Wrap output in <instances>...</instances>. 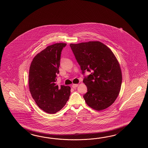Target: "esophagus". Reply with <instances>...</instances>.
<instances>
[{"label": "esophagus", "instance_id": "1", "mask_svg": "<svg viewBox=\"0 0 148 148\" xmlns=\"http://www.w3.org/2000/svg\"><path fill=\"white\" fill-rule=\"evenodd\" d=\"M78 84H73V85H72V87H73V88H75L78 86Z\"/></svg>", "mask_w": 148, "mask_h": 148}]
</instances>
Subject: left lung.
<instances>
[{
    "label": "left lung",
    "instance_id": "1",
    "mask_svg": "<svg viewBox=\"0 0 148 148\" xmlns=\"http://www.w3.org/2000/svg\"><path fill=\"white\" fill-rule=\"evenodd\" d=\"M70 46L82 73L91 72L83 80L87 87L83 96L86 104L98 111L110 107L118 97L122 82L120 64L113 52L99 41Z\"/></svg>",
    "mask_w": 148,
    "mask_h": 148
}]
</instances>
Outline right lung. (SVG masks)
Masks as SVG:
<instances>
[{
	"label": "right lung",
	"instance_id": "obj_1",
	"mask_svg": "<svg viewBox=\"0 0 148 148\" xmlns=\"http://www.w3.org/2000/svg\"><path fill=\"white\" fill-rule=\"evenodd\" d=\"M66 45L59 43L48 46L35 56L29 67V91L38 106L47 113H56L69 98L70 87L56 84L61 51Z\"/></svg>",
	"mask_w": 148,
	"mask_h": 148
}]
</instances>
